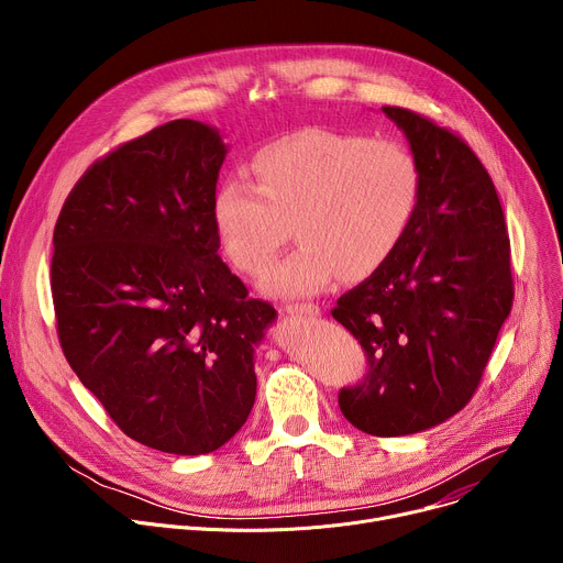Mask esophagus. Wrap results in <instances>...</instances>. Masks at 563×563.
I'll return each instance as SVG.
<instances>
[{
  "label": "esophagus",
  "instance_id": "34e87169",
  "mask_svg": "<svg viewBox=\"0 0 563 563\" xmlns=\"http://www.w3.org/2000/svg\"><path fill=\"white\" fill-rule=\"evenodd\" d=\"M285 311L289 316H318L320 313L318 305H311V302H289L285 307Z\"/></svg>",
  "mask_w": 563,
  "mask_h": 563
}]
</instances>
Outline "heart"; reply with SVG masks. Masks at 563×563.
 <instances>
[{
  "label": "heart",
  "instance_id": "obj_1",
  "mask_svg": "<svg viewBox=\"0 0 563 563\" xmlns=\"http://www.w3.org/2000/svg\"><path fill=\"white\" fill-rule=\"evenodd\" d=\"M256 187L224 183L211 205L222 254L243 274H261L287 240L298 245L272 265L261 289L309 296L336 276L376 272L404 240L421 198L412 151L394 140L309 129L261 148Z\"/></svg>",
  "mask_w": 563,
  "mask_h": 563
}]
</instances>
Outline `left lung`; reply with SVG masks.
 Here are the masks:
<instances>
[{
    "mask_svg": "<svg viewBox=\"0 0 563 563\" xmlns=\"http://www.w3.org/2000/svg\"><path fill=\"white\" fill-rule=\"evenodd\" d=\"M383 113L410 142L421 198L398 247L332 316L369 361L365 380L339 394L343 417L374 437H406L467 406L515 291L504 209L481 159L415 111Z\"/></svg>",
    "mask_w": 563,
    "mask_h": 563,
    "instance_id": "1",
    "label": "left lung"
}]
</instances>
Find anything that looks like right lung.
Returning a JSON list of instances; mask_svg holds the SVG:
<instances>
[{"label": "right lung", "mask_w": 563, "mask_h": 563, "mask_svg": "<svg viewBox=\"0 0 563 563\" xmlns=\"http://www.w3.org/2000/svg\"><path fill=\"white\" fill-rule=\"evenodd\" d=\"M227 144L174 120L79 178L53 233L64 356L133 441L209 454L245 426L276 320L220 261L211 205Z\"/></svg>", "instance_id": "1"}]
</instances>
